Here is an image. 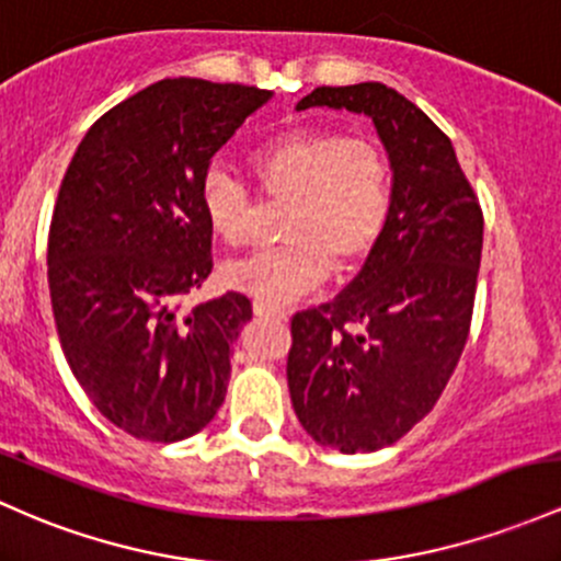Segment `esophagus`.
Masks as SVG:
<instances>
[{"label": "esophagus", "mask_w": 561, "mask_h": 561, "mask_svg": "<svg viewBox=\"0 0 561 561\" xmlns=\"http://www.w3.org/2000/svg\"><path fill=\"white\" fill-rule=\"evenodd\" d=\"M252 311H255V317H266V319H276V322H285L287 319V311L285 309H276V306H266V304H252Z\"/></svg>", "instance_id": "esophagus-1"}]
</instances>
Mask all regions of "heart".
<instances>
[{"label": "heart", "instance_id": "b5f03b06", "mask_svg": "<svg viewBox=\"0 0 561 561\" xmlns=\"http://www.w3.org/2000/svg\"><path fill=\"white\" fill-rule=\"evenodd\" d=\"M257 188L290 199L282 224L285 244L252 252L224 268V282L257 304L287 306L346 271L378 244L391 215L393 181L386 153L367 138L330 130H290L250 157ZM202 215L215 239L242 248L250 239L248 191L215 170L199 191Z\"/></svg>", "mask_w": 561, "mask_h": 561}]
</instances>
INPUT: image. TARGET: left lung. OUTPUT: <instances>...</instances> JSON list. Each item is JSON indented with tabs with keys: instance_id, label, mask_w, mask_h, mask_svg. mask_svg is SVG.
Wrapping results in <instances>:
<instances>
[{
	"instance_id": "obj_1",
	"label": "left lung",
	"mask_w": 561,
	"mask_h": 561,
	"mask_svg": "<svg viewBox=\"0 0 561 561\" xmlns=\"http://www.w3.org/2000/svg\"><path fill=\"white\" fill-rule=\"evenodd\" d=\"M365 114L391 164V215L356 279L293 317L287 386L313 442L346 455L393 445L426 417L463 354L482 210L445 133L380 82L317 88L298 111Z\"/></svg>"
}]
</instances>
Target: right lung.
Returning a JSON list of instances; mask_svg holds the SVG:
<instances>
[{
  "label": "right lung",
  "instance_id": "1",
  "mask_svg": "<svg viewBox=\"0 0 561 561\" xmlns=\"http://www.w3.org/2000/svg\"><path fill=\"white\" fill-rule=\"evenodd\" d=\"M271 98L162 79L90 127L60 183L47 242L60 348L90 402L135 439H188L226 399L250 300L226 293L181 313L178 298L213 271L199 202L213 157Z\"/></svg>",
  "mask_w": 561,
  "mask_h": 561
}]
</instances>
